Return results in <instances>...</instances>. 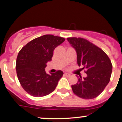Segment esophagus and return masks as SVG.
I'll use <instances>...</instances> for the list:
<instances>
[{
    "instance_id": "1",
    "label": "esophagus",
    "mask_w": 122,
    "mask_h": 122,
    "mask_svg": "<svg viewBox=\"0 0 122 122\" xmlns=\"http://www.w3.org/2000/svg\"><path fill=\"white\" fill-rule=\"evenodd\" d=\"M64 75H65V76H67V77H70V76H71V74H70L67 73V72H66V73H64Z\"/></svg>"
}]
</instances>
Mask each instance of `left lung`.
I'll return each mask as SVG.
<instances>
[{
    "instance_id": "1",
    "label": "left lung",
    "mask_w": 122,
    "mask_h": 122,
    "mask_svg": "<svg viewBox=\"0 0 122 122\" xmlns=\"http://www.w3.org/2000/svg\"><path fill=\"white\" fill-rule=\"evenodd\" d=\"M67 41L77 53L78 66L86 68L87 76L80 77L71 88L74 93L84 99H92L102 93L110 81L112 64L107 54L98 46L81 38Z\"/></svg>"
}]
</instances>
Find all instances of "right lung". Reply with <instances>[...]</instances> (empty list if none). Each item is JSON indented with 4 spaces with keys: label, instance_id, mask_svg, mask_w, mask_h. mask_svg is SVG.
Masks as SVG:
<instances>
[{
    "label": "right lung",
    "instance_id": "right-lung-1",
    "mask_svg": "<svg viewBox=\"0 0 122 122\" xmlns=\"http://www.w3.org/2000/svg\"><path fill=\"white\" fill-rule=\"evenodd\" d=\"M64 38L45 35L28 42L18 53L16 70L23 89L34 97L52 93L62 77V71L46 74V63L52 60L54 50L64 42Z\"/></svg>",
    "mask_w": 122,
    "mask_h": 122
}]
</instances>
